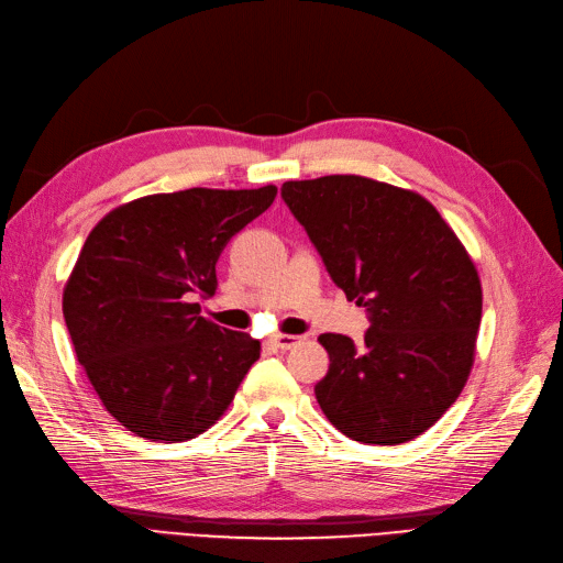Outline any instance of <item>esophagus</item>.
I'll return each instance as SVG.
<instances>
[{"instance_id": "obj_1", "label": "esophagus", "mask_w": 563, "mask_h": 563, "mask_svg": "<svg viewBox=\"0 0 563 563\" xmlns=\"http://www.w3.org/2000/svg\"><path fill=\"white\" fill-rule=\"evenodd\" d=\"M271 343H274L278 351H289V349H295L297 343H301V339L292 336V334H278V336H271Z\"/></svg>"}]
</instances>
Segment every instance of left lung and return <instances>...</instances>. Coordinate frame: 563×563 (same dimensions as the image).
<instances>
[{"label":"left lung","instance_id":"left-lung-1","mask_svg":"<svg viewBox=\"0 0 563 563\" xmlns=\"http://www.w3.org/2000/svg\"><path fill=\"white\" fill-rule=\"evenodd\" d=\"M336 287L365 306L355 346L320 334L330 372L316 397L330 423L362 444L419 438L456 402L475 365L482 283L473 257L428 198L362 175L280 189Z\"/></svg>","mask_w":563,"mask_h":563}]
</instances>
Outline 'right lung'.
I'll list each match as a JSON object with an SVG mask.
<instances>
[{
	"label": "right lung",
	"instance_id": "obj_1",
	"mask_svg": "<svg viewBox=\"0 0 563 563\" xmlns=\"http://www.w3.org/2000/svg\"><path fill=\"white\" fill-rule=\"evenodd\" d=\"M278 189H206L135 198L88 233L63 289L79 365L104 409L152 442H187L220 421L262 343L206 320L214 264Z\"/></svg>",
	"mask_w": 563,
	"mask_h": 563
}]
</instances>
